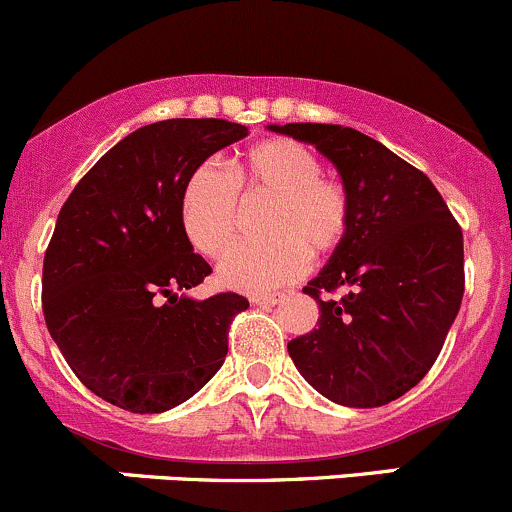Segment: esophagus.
Masks as SVG:
<instances>
[{"mask_svg":"<svg viewBox=\"0 0 512 512\" xmlns=\"http://www.w3.org/2000/svg\"><path fill=\"white\" fill-rule=\"evenodd\" d=\"M281 300H283V295H254V298H251V303L261 305V308H273V305H278Z\"/></svg>","mask_w":512,"mask_h":512,"instance_id":"esophagus-1","label":"esophagus"}]
</instances>
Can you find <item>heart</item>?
I'll use <instances>...</instances> for the list:
<instances>
[{
	"label": "heart",
	"instance_id": "heart-1",
	"mask_svg": "<svg viewBox=\"0 0 512 512\" xmlns=\"http://www.w3.org/2000/svg\"><path fill=\"white\" fill-rule=\"evenodd\" d=\"M318 155L300 142L268 138L251 145L234 165V182L214 165H199L179 192V224L202 256H221L239 224V197H271L263 244H241L219 263L221 286L263 293L286 286L313 256H328L345 244L352 202L345 184L320 175Z\"/></svg>",
	"mask_w": 512,
	"mask_h": 512
}]
</instances>
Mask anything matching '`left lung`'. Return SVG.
Wrapping results in <instances>:
<instances>
[{"mask_svg":"<svg viewBox=\"0 0 512 512\" xmlns=\"http://www.w3.org/2000/svg\"><path fill=\"white\" fill-rule=\"evenodd\" d=\"M308 142L333 167L352 202V226L303 288L318 300L310 333L288 342L305 382L342 407L394 402L424 379L463 298V234L431 179L355 128L268 125ZM342 287V299L320 292Z\"/></svg>","mask_w":512,"mask_h":512,"instance_id":"1","label":"left lung"}]
</instances>
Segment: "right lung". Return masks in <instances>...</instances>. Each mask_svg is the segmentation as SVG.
Segmentation results:
<instances>
[{
	"label": "right lung",
	"instance_id": "1",
	"mask_svg": "<svg viewBox=\"0 0 512 512\" xmlns=\"http://www.w3.org/2000/svg\"><path fill=\"white\" fill-rule=\"evenodd\" d=\"M249 128L219 118L145 125L110 147L61 207L44 256V318L76 377L105 402L160 414L199 392L249 300L189 298L212 273L179 224L194 167Z\"/></svg>",
	"mask_w": 512,
	"mask_h": 512
}]
</instances>
